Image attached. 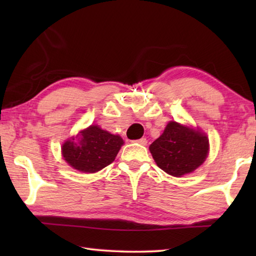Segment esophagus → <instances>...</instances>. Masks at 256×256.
<instances>
[{"instance_id":"obj_1","label":"esophagus","mask_w":256,"mask_h":256,"mask_svg":"<svg viewBox=\"0 0 256 256\" xmlns=\"http://www.w3.org/2000/svg\"><path fill=\"white\" fill-rule=\"evenodd\" d=\"M134 142H136V144H141V146H146V138H138V140H136V141H134Z\"/></svg>"}]
</instances>
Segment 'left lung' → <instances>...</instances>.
Here are the masks:
<instances>
[{"instance_id":"8db88e82","label":"left lung","mask_w":256,"mask_h":256,"mask_svg":"<svg viewBox=\"0 0 256 256\" xmlns=\"http://www.w3.org/2000/svg\"><path fill=\"white\" fill-rule=\"evenodd\" d=\"M149 150L160 170L180 177L204 162L209 154V138L198 128L172 120L162 136L150 144Z\"/></svg>"}]
</instances>
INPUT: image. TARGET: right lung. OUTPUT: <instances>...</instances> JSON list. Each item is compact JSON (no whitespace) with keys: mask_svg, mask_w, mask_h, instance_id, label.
<instances>
[{"mask_svg":"<svg viewBox=\"0 0 256 256\" xmlns=\"http://www.w3.org/2000/svg\"><path fill=\"white\" fill-rule=\"evenodd\" d=\"M123 138L90 125L64 142L62 156L72 168L81 172H97L114 162Z\"/></svg>","mask_w":256,"mask_h":256,"instance_id":"right-lung-1","label":"right lung"}]
</instances>
